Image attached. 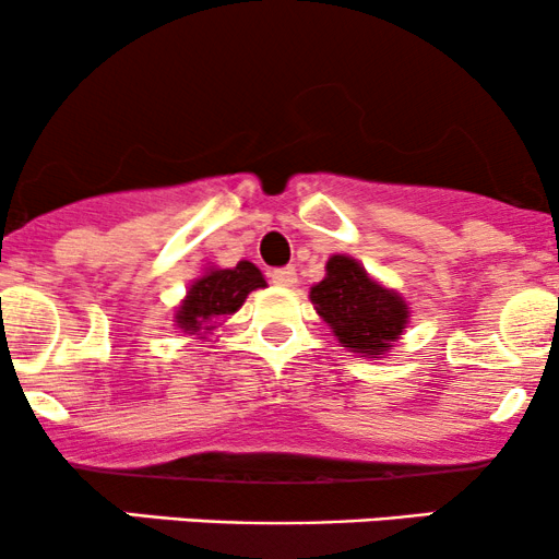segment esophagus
<instances>
[{
    "label": "esophagus",
    "instance_id": "34e87169",
    "mask_svg": "<svg viewBox=\"0 0 559 559\" xmlns=\"http://www.w3.org/2000/svg\"><path fill=\"white\" fill-rule=\"evenodd\" d=\"M271 281L275 286L292 288L294 284H297V271H294V267H278V271L271 273Z\"/></svg>",
    "mask_w": 559,
    "mask_h": 559
}]
</instances>
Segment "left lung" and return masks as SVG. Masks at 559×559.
I'll list each match as a JSON object with an SVG mask.
<instances>
[{"mask_svg": "<svg viewBox=\"0 0 559 559\" xmlns=\"http://www.w3.org/2000/svg\"><path fill=\"white\" fill-rule=\"evenodd\" d=\"M310 301L338 344L360 357L386 355L409 323L407 301L370 278L349 254L329 258L325 278L310 288Z\"/></svg>", "mask_w": 559, "mask_h": 559, "instance_id": "1", "label": "left lung"}]
</instances>
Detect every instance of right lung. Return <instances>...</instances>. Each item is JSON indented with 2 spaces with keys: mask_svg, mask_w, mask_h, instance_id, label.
<instances>
[{
  "mask_svg": "<svg viewBox=\"0 0 559 559\" xmlns=\"http://www.w3.org/2000/svg\"><path fill=\"white\" fill-rule=\"evenodd\" d=\"M260 267L241 260L236 267H207L189 286L176 310V325L189 336L202 338L221 318L234 316L254 288H265Z\"/></svg>",
  "mask_w": 559,
  "mask_h": 559,
  "instance_id": "obj_1",
  "label": "right lung"
}]
</instances>
